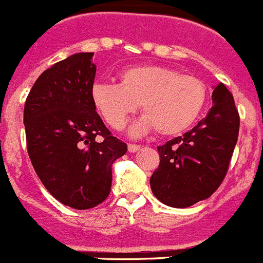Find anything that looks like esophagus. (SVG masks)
I'll return each instance as SVG.
<instances>
[{"label": "esophagus", "mask_w": 263, "mask_h": 263, "mask_svg": "<svg viewBox=\"0 0 263 263\" xmlns=\"http://www.w3.org/2000/svg\"><path fill=\"white\" fill-rule=\"evenodd\" d=\"M141 149V145L137 144H128V152L129 153H136Z\"/></svg>", "instance_id": "esophagus-1"}]
</instances>
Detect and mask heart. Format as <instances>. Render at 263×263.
<instances>
[{
    "label": "heart",
    "mask_w": 263,
    "mask_h": 263,
    "mask_svg": "<svg viewBox=\"0 0 263 263\" xmlns=\"http://www.w3.org/2000/svg\"><path fill=\"white\" fill-rule=\"evenodd\" d=\"M119 83L95 82L91 100L104 121L122 129L141 104L145 116L131 128L134 136L149 129L164 136L181 134L202 116L208 103L203 81L160 65H137L118 74Z\"/></svg>",
    "instance_id": "obj_1"
}]
</instances>
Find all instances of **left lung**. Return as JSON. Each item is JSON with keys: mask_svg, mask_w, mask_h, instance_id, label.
<instances>
[{"mask_svg": "<svg viewBox=\"0 0 263 263\" xmlns=\"http://www.w3.org/2000/svg\"><path fill=\"white\" fill-rule=\"evenodd\" d=\"M212 101L207 117L191 131L158 146L160 162L150 186L165 205L186 208L207 199L228 173L240 118L223 83L215 87Z\"/></svg>", "mask_w": 263, "mask_h": 263, "instance_id": "left-lung-1", "label": "left lung"}]
</instances>
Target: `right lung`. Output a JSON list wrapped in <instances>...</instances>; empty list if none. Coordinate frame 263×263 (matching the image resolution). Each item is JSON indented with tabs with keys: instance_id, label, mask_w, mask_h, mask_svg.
I'll use <instances>...</instances> for the list:
<instances>
[{
	"instance_id": "1",
	"label": "right lung",
	"mask_w": 263,
	"mask_h": 263,
	"mask_svg": "<svg viewBox=\"0 0 263 263\" xmlns=\"http://www.w3.org/2000/svg\"><path fill=\"white\" fill-rule=\"evenodd\" d=\"M80 52L46 69L24 105L27 149L48 193L74 210L108 198L111 165L127 145L106 128L91 100L96 65Z\"/></svg>"
}]
</instances>
